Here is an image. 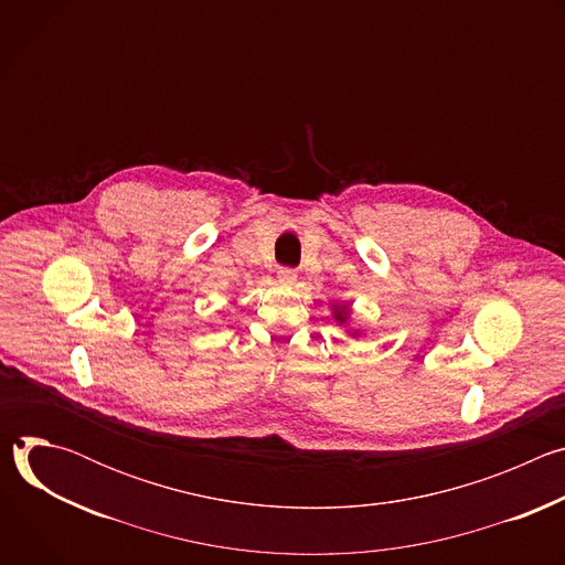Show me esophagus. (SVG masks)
I'll return each mask as SVG.
<instances>
[{
	"label": "esophagus",
	"mask_w": 565,
	"mask_h": 565,
	"mask_svg": "<svg viewBox=\"0 0 565 565\" xmlns=\"http://www.w3.org/2000/svg\"><path fill=\"white\" fill-rule=\"evenodd\" d=\"M277 277H279V281H281L284 286H292V284L297 281V273H295L292 268H279Z\"/></svg>",
	"instance_id": "34e87169"
}]
</instances>
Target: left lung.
<instances>
[{"label":"left lung","instance_id":"obj_1","mask_svg":"<svg viewBox=\"0 0 565 565\" xmlns=\"http://www.w3.org/2000/svg\"><path fill=\"white\" fill-rule=\"evenodd\" d=\"M347 317H349V308H347V306H344V308H338V306H335V319L340 321V324H344ZM353 335H355V333H353Z\"/></svg>","mask_w":565,"mask_h":565}]
</instances>
